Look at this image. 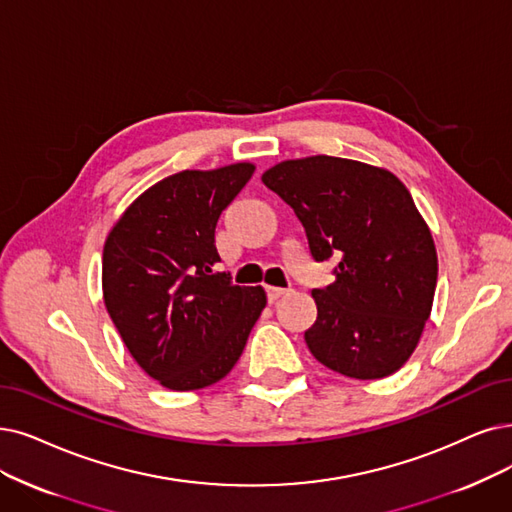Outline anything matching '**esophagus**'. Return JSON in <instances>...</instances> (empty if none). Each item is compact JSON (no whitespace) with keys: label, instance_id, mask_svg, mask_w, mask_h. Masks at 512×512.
<instances>
[{"label":"esophagus","instance_id":"1","mask_svg":"<svg viewBox=\"0 0 512 512\" xmlns=\"http://www.w3.org/2000/svg\"><path fill=\"white\" fill-rule=\"evenodd\" d=\"M290 290H283V288H273V285H269L267 288V298H269V302H275V300H279L281 296H285L288 294Z\"/></svg>","mask_w":512,"mask_h":512}]
</instances>
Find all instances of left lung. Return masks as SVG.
<instances>
[{
    "label": "left lung",
    "mask_w": 512,
    "mask_h": 512,
    "mask_svg": "<svg viewBox=\"0 0 512 512\" xmlns=\"http://www.w3.org/2000/svg\"><path fill=\"white\" fill-rule=\"evenodd\" d=\"M262 182L294 210L317 262L336 256V281L313 290V357L357 378L391 376L412 357L437 288L431 229L403 182L355 159L281 161Z\"/></svg>",
    "instance_id": "8db88e82"
}]
</instances>
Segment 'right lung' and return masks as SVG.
I'll use <instances>...</instances> for the list:
<instances>
[{
	"instance_id": "right-lung-1",
	"label": "right lung",
	"mask_w": 512,
	"mask_h": 512,
	"mask_svg": "<svg viewBox=\"0 0 512 512\" xmlns=\"http://www.w3.org/2000/svg\"><path fill=\"white\" fill-rule=\"evenodd\" d=\"M254 163L185 170L159 180L121 214L102 250V296L130 355L170 391L227 376L267 294L216 273V224Z\"/></svg>"
}]
</instances>
